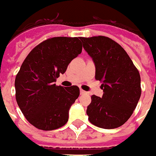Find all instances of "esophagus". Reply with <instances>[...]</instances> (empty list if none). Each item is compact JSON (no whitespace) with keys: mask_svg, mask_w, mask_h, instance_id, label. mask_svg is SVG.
Masks as SVG:
<instances>
[{"mask_svg":"<svg viewBox=\"0 0 156 156\" xmlns=\"http://www.w3.org/2000/svg\"><path fill=\"white\" fill-rule=\"evenodd\" d=\"M80 94H81V95H86V94H87V92L85 91V90H83L82 89H80Z\"/></svg>","mask_w":156,"mask_h":156,"instance_id":"1","label":"esophagus"}]
</instances>
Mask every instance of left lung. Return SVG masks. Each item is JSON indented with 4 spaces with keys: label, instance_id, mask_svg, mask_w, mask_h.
<instances>
[{
    "label": "left lung",
    "instance_id": "1",
    "mask_svg": "<svg viewBox=\"0 0 156 156\" xmlns=\"http://www.w3.org/2000/svg\"><path fill=\"white\" fill-rule=\"evenodd\" d=\"M95 66V79L101 81L102 97L91 95L86 114L90 122L115 129L133 114L141 95L140 76L131 59L117 42L106 36L80 37Z\"/></svg>",
    "mask_w": 156,
    "mask_h": 156
}]
</instances>
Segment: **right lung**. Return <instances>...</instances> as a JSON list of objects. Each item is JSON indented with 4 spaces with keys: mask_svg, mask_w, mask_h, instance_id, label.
I'll return each instance as SVG.
<instances>
[{
    "mask_svg": "<svg viewBox=\"0 0 156 156\" xmlns=\"http://www.w3.org/2000/svg\"><path fill=\"white\" fill-rule=\"evenodd\" d=\"M81 51L78 37H53L36 45L23 61L15 80L16 99L24 116L37 129L52 130L68 121L79 87L65 88L55 82Z\"/></svg>",
    "mask_w": 156,
    "mask_h": 156,
    "instance_id": "right-lung-1",
    "label": "right lung"
}]
</instances>
